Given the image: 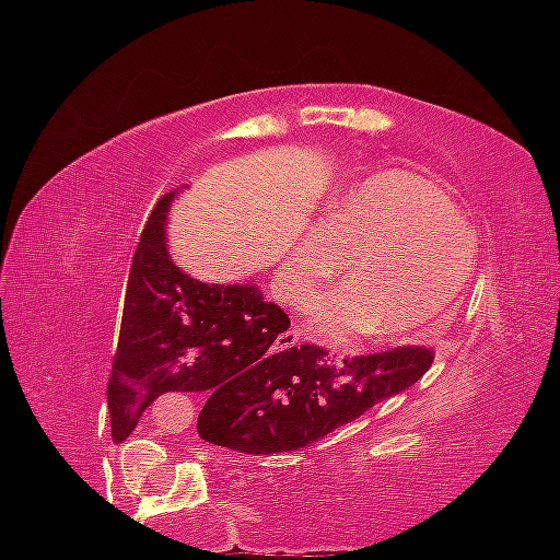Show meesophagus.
Segmentation results:
<instances>
[{
	"mask_svg": "<svg viewBox=\"0 0 560 560\" xmlns=\"http://www.w3.org/2000/svg\"><path fill=\"white\" fill-rule=\"evenodd\" d=\"M294 345H300L298 331H284L279 334V339H276V347H281V350H287V347H294Z\"/></svg>",
	"mask_w": 560,
	"mask_h": 560,
	"instance_id": "1",
	"label": "esophagus"
}]
</instances>
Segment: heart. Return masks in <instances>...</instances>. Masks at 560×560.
Here are the masks:
<instances>
[{
    "label": "heart",
    "mask_w": 560,
    "mask_h": 560,
    "mask_svg": "<svg viewBox=\"0 0 560 560\" xmlns=\"http://www.w3.org/2000/svg\"><path fill=\"white\" fill-rule=\"evenodd\" d=\"M471 231L440 186L416 173H382L331 205L329 221L300 236L281 268V294L313 305L355 262L352 287L313 311L318 339L350 347L378 334L413 342L440 329L474 271Z\"/></svg>",
    "instance_id": "1"
}]
</instances>
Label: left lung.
Returning <instances> with one entry per match:
<instances>
[{"label":"left lung","instance_id":"8db88e82","mask_svg":"<svg viewBox=\"0 0 560 560\" xmlns=\"http://www.w3.org/2000/svg\"><path fill=\"white\" fill-rule=\"evenodd\" d=\"M434 363L423 345L392 347L334 361L318 345L289 347L271 387L226 392L205 405L197 432L205 442L240 453H289L355 421L384 397L413 387Z\"/></svg>","mask_w":560,"mask_h":560}]
</instances>
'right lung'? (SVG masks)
<instances>
[{
	"label": "right lung",
	"instance_id": "obj_1",
	"mask_svg": "<svg viewBox=\"0 0 560 560\" xmlns=\"http://www.w3.org/2000/svg\"><path fill=\"white\" fill-rule=\"evenodd\" d=\"M168 191L150 213L128 273L124 318L107 382L115 440L137 429L147 405L165 392H226L271 387L284 350L273 342L289 316L255 287L205 284L168 258L163 242Z\"/></svg>",
	"mask_w": 560,
	"mask_h": 560
}]
</instances>
